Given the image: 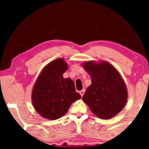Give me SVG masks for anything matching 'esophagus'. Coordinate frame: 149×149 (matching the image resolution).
Returning <instances> with one entry per match:
<instances>
[{
	"label": "esophagus",
	"mask_w": 149,
	"mask_h": 149,
	"mask_svg": "<svg viewBox=\"0 0 149 149\" xmlns=\"http://www.w3.org/2000/svg\"><path fill=\"white\" fill-rule=\"evenodd\" d=\"M79 93H80V96L83 97V95H84V93H85V90H80V91L79 92Z\"/></svg>",
	"instance_id": "1"
}]
</instances>
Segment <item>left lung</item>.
I'll return each instance as SVG.
<instances>
[{"instance_id": "8db88e82", "label": "left lung", "mask_w": 149, "mask_h": 149, "mask_svg": "<svg viewBox=\"0 0 149 149\" xmlns=\"http://www.w3.org/2000/svg\"><path fill=\"white\" fill-rule=\"evenodd\" d=\"M82 66L92 78L83 101L92 113L102 119H110L123 109L127 89L117 69L106 61H85Z\"/></svg>"}]
</instances>
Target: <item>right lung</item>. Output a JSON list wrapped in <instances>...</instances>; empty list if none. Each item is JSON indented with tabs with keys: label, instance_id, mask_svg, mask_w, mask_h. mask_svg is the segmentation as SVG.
<instances>
[{
	"label": "right lung",
	"instance_id": "obj_1",
	"mask_svg": "<svg viewBox=\"0 0 149 149\" xmlns=\"http://www.w3.org/2000/svg\"><path fill=\"white\" fill-rule=\"evenodd\" d=\"M68 64L63 58L48 63L34 83L31 92L33 108L42 118L57 120L67 113L70 106L81 98L76 92L74 82L64 78Z\"/></svg>",
	"mask_w": 149,
	"mask_h": 149
}]
</instances>
